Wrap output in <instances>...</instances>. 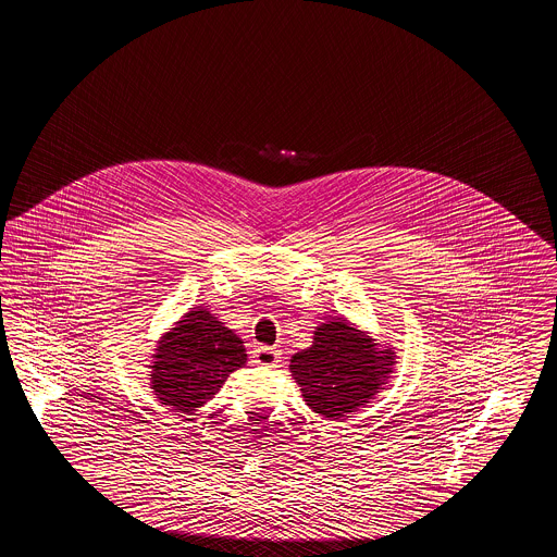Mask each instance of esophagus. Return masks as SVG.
<instances>
[{"instance_id":"obj_1","label":"esophagus","mask_w":557,"mask_h":557,"mask_svg":"<svg viewBox=\"0 0 557 557\" xmlns=\"http://www.w3.org/2000/svg\"><path fill=\"white\" fill-rule=\"evenodd\" d=\"M252 357L257 366H265V368H277L280 363V350L273 346H257L252 350Z\"/></svg>"}]
</instances>
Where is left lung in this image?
<instances>
[{"label": "left lung", "mask_w": 557, "mask_h": 557, "mask_svg": "<svg viewBox=\"0 0 557 557\" xmlns=\"http://www.w3.org/2000/svg\"><path fill=\"white\" fill-rule=\"evenodd\" d=\"M313 334V345L292 355V377L315 413L345 420L384 391L397 355L345 318L321 323Z\"/></svg>", "instance_id": "1"}]
</instances>
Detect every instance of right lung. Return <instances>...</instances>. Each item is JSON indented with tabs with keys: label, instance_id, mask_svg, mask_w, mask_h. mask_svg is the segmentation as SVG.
<instances>
[{
	"label": "right lung",
	"instance_id": "obj_1",
	"mask_svg": "<svg viewBox=\"0 0 557 557\" xmlns=\"http://www.w3.org/2000/svg\"><path fill=\"white\" fill-rule=\"evenodd\" d=\"M246 359L242 338L211 311L194 307L160 336L148 366L150 388L171 411L194 413Z\"/></svg>",
	"mask_w": 557,
	"mask_h": 557
}]
</instances>
